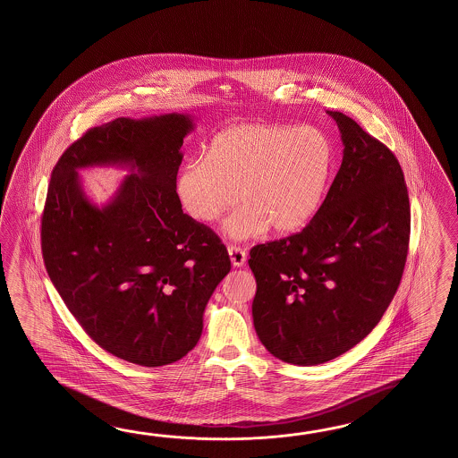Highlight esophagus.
<instances>
[{
	"instance_id": "34e87169",
	"label": "esophagus",
	"mask_w": 458,
	"mask_h": 458,
	"mask_svg": "<svg viewBox=\"0 0 458 458\" xmlns=\"http://www.w3.org/2000/svg\"><path fill=\"white\" fill-rule=\"evenodd\" d=\"M227 253H229L231 263H233V267H235V268H241V267L245 265V260H247V253L243 252L241 247L229 245V247H227Z\"/></svg>"
}]
</instances>
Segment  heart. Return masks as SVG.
Returning <instances> with one entry per match:
<instances>
[{
    "label": "heart",
    "instance_id": "obj_1",
    "mask_svg": "<svg viewBox=\"0 0 458 458\" xmlns=\"http://www.w3.org/2000/svg\"><path fill=\"white\" fill-rule=\"evenodd\" d=\"M334 148L316 127L243 123L216 134L206 156H196L176 176L178 201L209 225L235 203L225 233L247 241L268 231L292 233L318 213L329 185Z\"/></svg>",
    "mask_w": 458,
    "mask_h": 458
}]
</instances>
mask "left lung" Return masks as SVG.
<instances>
[{
    "label": "left lung",
    "instance_id": "1",
    "mask_svg": "<svg viewBox=\"0 0 458 458\" xmlns=\"http://www.w3.org/2000/svg\"><path fill=\"white\" fill-rule=\"evenodd\" d=\"M344 157L301 233L255 245L253 326L273 357L319 365L351 351L380 322L408 255V188L396 157L352 117L329 111Z\"/></svg>",
    "mask_w": 458,
    "mask_h": 458
}]
</instances>
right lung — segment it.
<instances>
[{"label":"right lung","instance_id":"obj_1","mask_svg":"<svg viewBox=\"0 0 458 458\" xmlns=\"http://www.w3.org/2000/svg\"><path fill=\"white\" fill-rule=\"evenodd\" d=\"M186 113L116 117L60 157L42 215V255L70 312L99 347L142 367L193 351L206 304L231 270L213 231L185 215L175 191ZM116 165L128 175L97 206L79 172Z\"/></svg>","mask_w":458,"mask_h":458}]
</instances>
